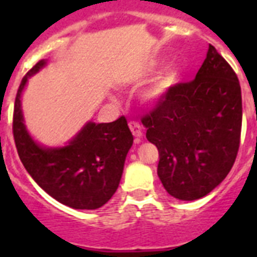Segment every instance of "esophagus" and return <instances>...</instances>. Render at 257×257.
Segmentation results:
<instances>
[{"label": "esophagus", "instance_id": "esophagus-1", "mask_svg": "<svg viewBox=\"0 0 257 257\" xmlns=\"http://www.w3.org/2000/svg\"><path fill=\"white\" fill-rule=\"evenodd\" d=\"M129 128H131V132H132L133 136L137 137V139H140L143 136V128L136 121H129Z\"/></svg>", "mask_w": 257, "mask_h": 257}]
</instances>
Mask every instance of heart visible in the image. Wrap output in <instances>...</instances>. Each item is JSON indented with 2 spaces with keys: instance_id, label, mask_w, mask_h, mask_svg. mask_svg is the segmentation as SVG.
<instances>
[{
  "instance_id": "b5f03b06",
  "label": "heart",
  "mask_w": 257,
  "mask_h": 257,
  "mask_svg": "<svg viewBox=\"0 0 257 257\" xmlns=\"http://www.w3.org/2000/svg\"><path fill=\"white\" fill-rule=\"evenodd\" d=\"M177 76H179L177 66L173 65V64L165 66L164 69L159 73V76L153 80L152 84L147 88V90L144 92V100L149 104L159 102L167 94L171 86L175 84Z\"/></svg>"
}]
</instances>
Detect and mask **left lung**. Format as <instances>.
<instances>
[{"mask_svg":"<svg viewBox=\"0 0 257 257\" xmlns=\"http://www.w3.org/2000/svg\"><path fill=\"white\" fill-rule=\"evenodd\" d=\"M241 88L215 46L195 80L171 86L141 121L159 149L157 175L169 195L197 200L229 173L240 147Z\"/></svg>","mask_w":257,"mask_h":257,"instance_id":"obj_1","label":"left lung"}]
</instances>
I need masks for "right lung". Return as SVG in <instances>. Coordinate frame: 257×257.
<instances>
[{"label": "right lung", "instance_id": "add662e5", "mask_svg": "<svg viewBox=\"0 0 257 257\" xmlns=\"http://www.w3.org/2000/svg\"><path fill=\"white\" fill-rule=\"evenodd\" d=\"M38 61L22 78L14 101L13 137L18 156L33 180L64 205L97 209L108 203L120 184L133 136L124 116L108 124L88 122L62 148H42L24 125L21 93L30 76L45 65Z\"/></svg>", "mask_w": 257, "mask_h": 257}]
</instances>
